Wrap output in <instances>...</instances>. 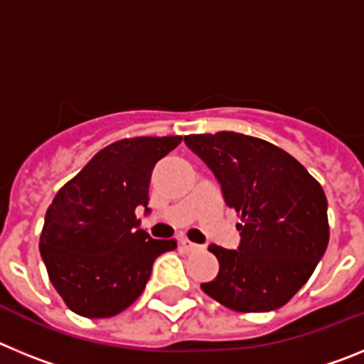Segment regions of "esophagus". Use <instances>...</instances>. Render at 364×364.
<instances>
[{
    "mask_svg": "<svg viewBox=\"0 0 364 364\" xmlns=\"http://www.w3.org/2000/svg\"><path fill=\"white\" fill-rule=\"evenodd\" d=\"M180 246H182V250H184V252H198V250H202V246L189 242L188 239L180 240Z\"/></svg>",
    "mask_w": 364,
    "mask_h": 364,
    "instance_id": "34e87169",
    "label": "esophagus"
}]
</instances>
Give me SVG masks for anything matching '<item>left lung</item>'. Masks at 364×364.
<instances>
[{"instance_id": "1", "label": "left lung", "mask_w": 364, "mask_h": 364, "mask_svg": "<svg viewBox=\"0 0 364 364\" xmlns=\"http://www.w3.org/2000/svg\"><path fill=\"white\" fill-rule=\"evenodd\" d=\"M184 142L213 171L222 197L242 220L237 250L210 246L218 273L200 288L235 311L284 306L326 252L321 184L291 154L260 138L222 131L189 134Z\"/></svg>"}]
</instances>
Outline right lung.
<instances>
[{
    "mask_svg": "<svg viewBox=\"0 0 364 364\" xmlns=\"http://www.w3.org/2000/svg\"><path fill=\"white\" fill-rule=\"evenodd\" d=\"M182 136L125 138L96 153L56 193L45 215L40 253L56 291L74 314L104 319L131 306L146 288L156 257L176 240L140 230L149 213L151 173Z\"/></svg>",
    "mask_w": 364,
    "mask_h": 364,
    "instance_id": "1",
    "label": "right lung"
}]
</instances>
